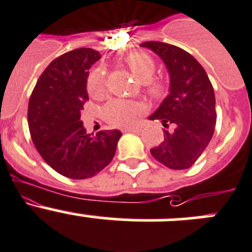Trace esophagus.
<instances>
[{"instance_id": "esophagus-1", "label": "esophagus", "mask_w": 252, "mask_h": 252, "mask_svg": "<svg viewBox=\"0 0 252 252\" xmlns=\"http://www.w3.org/2000/svg\"><path fill=\"white\" fill-rule=\"evenodd\" d=\"M140 128L139 126H133V128H123L122 129V131H124V133H129V131H139Z\"/></svg>"}]
</instances>
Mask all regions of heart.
I'll use <instances>...</instances> for the list:
<instances>
[{"label": "heart", "mask_w": 252, "mask_h": 252, "mask_svg": "<svg viewBox=\"0 0 252 252\" xmlns=\"http://www.w3.org/2000/svg\"><path fill=\"white\" fill-rule=\"evenodd\" d=\"M131 72L142 82H145L149 94L154 98H160L165 92V87L160 81L152 79L155 72V63L149 55L143 52H134L126 58ZM87 89L92 97H99L105 91V72L97 68L88 76ZM104 118L108 123L117 126H131L137 121L140 113V107L129 100L113 99L104 107Z\"/></svg>", "instance_id": "heart-1"}]
</instances>
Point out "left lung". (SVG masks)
I'll return each instance as SVG.
<instances>
[{
    "label": "left lung",
    "instance_id": "1",
    "mask_svg": "<svg viewBox=\"0 0 252 252\" xmlns=\"http://www.w3.org/2000/svg\"><path fill=\"white\" fill-rule=\"evenodd\" d=\"M140 47L160 57L169 73V94L149 121L159 119L164 140L150 153L158 161L174 170L188 169L200 158L215 130V94L203 65L190 53L164 42H144Z\"/></svg>",
    "mask_w": 252,
    "mask_h": 252
}]
</instances>
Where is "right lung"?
Returning a JSON list of instances; mask_svg holds the SVG:
<instances>
[{"label": "right lung", "mask_w": 252, "mask_h": 252, "mask_svg": "<svg viewBox=\"0 0 252 252\" xmlns=\"http://www.w3.org/2000/svg\"><path fill=\"white\" fill-rule=\"evenodd\" d=\"M99 52L78 48L67 52L44 69L28 103V126L34 147L53 170L70 179L97 175L112 161L122 133L87 134L81 110L88 100L89 68Z\"/></svg>", "instance_id": "add662e5"}]
</instances>
